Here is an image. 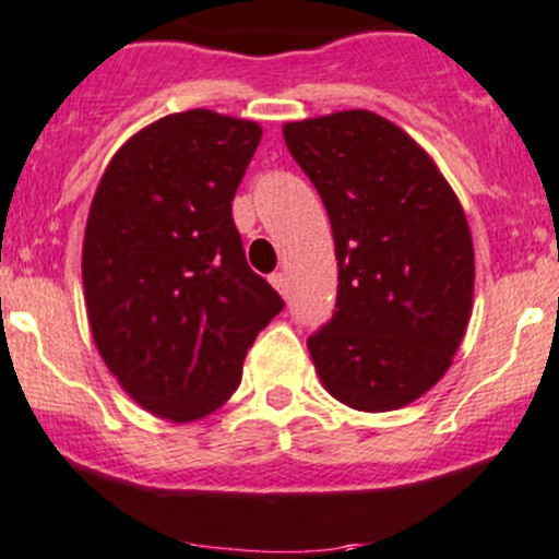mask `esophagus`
Here are the masks:
<instances>
[{"instance_id": "esophagus-1", "label": "esophagus", "mask_w": 559, "mask_h": 559, "mask_svg": "<svg viewBox=\"0 0 559 559\" xmlns=\"http://www.w3.org/2000/svg\"><path fill=\"white\" fill-rule=\"evenodd\" d=\"M270 284H273L275 289L281 292V295H286V275L284 273H273V275H270Z\"/></svg>"}]
</instances>
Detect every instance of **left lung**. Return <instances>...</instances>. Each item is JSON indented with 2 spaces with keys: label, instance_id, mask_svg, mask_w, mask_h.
<instances>
[{
  "label": "left lung",
  "instance_id": "obj_1",
  "mask_svg": "<svg viewBox=\"0 0 559 559\" xmlns=\"http://www.w3.org/2000/svg\"><path fill=\"white\" fill-rule=\"evenodd\" d=\"M332 224L335 313L308 337L321 384L357 411L414 403L447 373L473 306V240L436 162L370 110L284 123Z\"/></svg>",
  "mask_w": 559,
  "mask_h": 559
}]
</instances>
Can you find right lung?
Segmentation results:
<instances>
[{"label":"right lung","mask_w":559,"mask_h":559,"mask_svg":"<svg viewBox=\"0 0 559 559\" xmlns=\"http://www.w3.org/2000/svg\"><path fill=\"white\" fill-rule=\"evenodd\" d=\"M259 140L257 121L173 112L118 148L94 194L83 238L94 343L123 392L162 419L227 403L251 343L284 311L233 222Z\"/></svg>","instance_id":"1"}]
</instances>
